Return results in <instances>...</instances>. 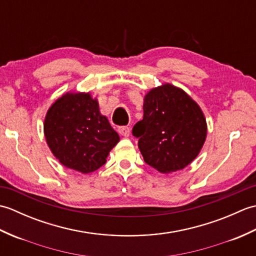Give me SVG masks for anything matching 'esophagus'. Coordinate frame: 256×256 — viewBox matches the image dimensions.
Instances as JSON below:
<instances>
[{"instance_id": "34e87169", "label": "esophagus", "mask_w": 256, "mask_h": 256, "mask_svg": "<svg viewBox=\"0 0 256 256\" xmlns=\"http://www.w3.org/2000/svg\"><path fill=\"white\" fill-rule=\"evenodd\" d=\"M118 132L122 135L124 138H128L130 136V128L128 126H118Z\"/></svg>"}]
</instances>
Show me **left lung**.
I'll return each mask as SVG.
<instances>
[{
    "instance_id": "left-lung-1",
    "label": "left lung",
    "mask_w": 256,
    "mask_h": 256,
    "mask_svg": "<svg viewBox=\"0 0 256 256\" xmlns=\"http://www.w3.org/2000/svg\"><path fill=\"white\" fill-rule=\"evenodd\" d=\"M144 116L133 126L148 165L160 172L182 170L204 143L206 120L197 103L180 89L162 84L144 99Z\"/></svg>"
}]
</instances>
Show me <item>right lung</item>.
<instances>
[{"mask_svg":"<svg viewBox=\"0 0 256 256\" xmlns=\"http://www.w3.org/2000/svg\"><path fill=\"white\" fill-rule=\"evenodd\" d=\"M44 131L56 158L82 174L104 165L108 152L120 140L89 94H67L58 99L47 112Z\"/></svg>","mask_w":256,"mask_h":256,"instance_id":"right-lung-1","label":"right lung"}]
</instances>
